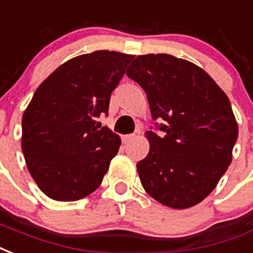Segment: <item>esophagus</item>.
<instances>
[{
    "label": "esophagus",
    "instance_id": "1",
    "mask_svg": "<svg viewBox=\"0 0 253 253\" xmlns=\"http://www.w3.org/2000/svg\"><path fill=\"white\" fill-rule=\"evenodd\" d=\"M134 134H128V135H123L122 136V142L123 143H128V142H131L134 139Z\"/></svg>",
    "mask_w": 253,
    "mask_h": 253
}]
</instances>
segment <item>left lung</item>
I'll list each match as a JSON object with an SVG mask.
<instances>
[{
    "label": "left lung",
    "instance_id": "8db88e82",
    "mask_svg": "<svg viewBox=\"0 0 253 253\" xmlns=\"http://www.w3.org/2000/svg\"><path fill=\"white\" fill-rule=\"evenodd\" d=\"M127 76L147 95L164 131H146L150 150L136 164L142 186L158 203L186 209L208 197L231 165L239 127L229 99L209 75L171 55L138 56Z\"/></svg>",
    "mask_w": 253,
    "mask_h": 253
}]
</instances>
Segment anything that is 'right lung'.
<instances>
[{"instance_id": "add662e5", "label": "right lung", "mask_w": 253, "mask_h": 253, "mask_svg": "<svg viewBox=\"0 0 253 253\" xmlns=\"http://www.w3.org/2000/svg\"><path fill=\"white\" fill-rule=\"evenodd\" d=\"M134 59L96 50L65 61L39 85L22 115L21 147L41 192L56 201L87 197L102 184L121 138L96 118Z\"/></svg>"}]
</instances>
